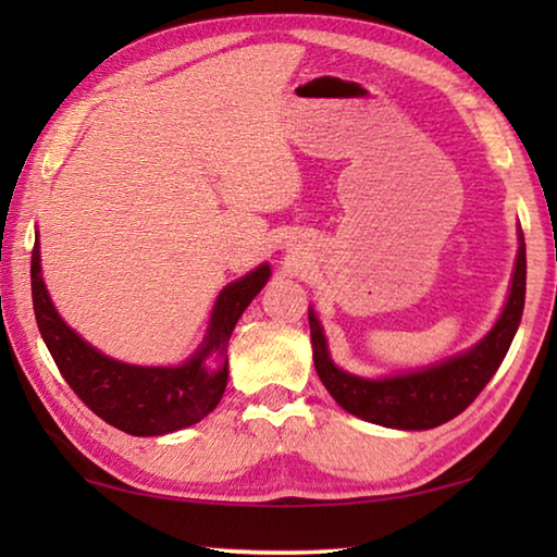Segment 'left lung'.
<instances>
[{"label": "left lung", "mask_w": 557, "mask_h": 557, "mask_svg": "<svg viewBox=\"0 0 557 557\" xmlns=\"http://www.w3.org/2000/svg\"><path fill=\"white\" fill-rule=\"evenodd\" d=\"M525 301V243L518 233V256L506 307L482 342L469 351L451 356L430 369L391 375V379H361L346 373L329 358L326 336L317 314L309 309V332H312L314 369L324 388L356 418L395 430H430L445 425L467 410L484 385L492 381L504 356L511 346L516 329L521 324Z\"/></svg>", "instance_id": "1"}]
</instances>
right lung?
Returning <instances> with one entry per match:
<instances>
[{"instance_id":"right-lung-1","label":"right lung","mask_w":557,"mask_h":557,"mask_svg":"<svg viewBox=\"0 0 557 557\" xmlns=\"http://www.w3.org/2000/svg\"><path fill=\"white\" fill-rule=\"evenodd\" d=\"M270 265L231 282L215 299L209 332L182 366H129L83 342L55 312L41 277L39 240L32 252L34 314L65 383L88 408L127 435L154 437L194 425L213 412L228 383V342L245 307L265 287ZM219 360V367H211Z\"/></svg>"}]
</instances>
